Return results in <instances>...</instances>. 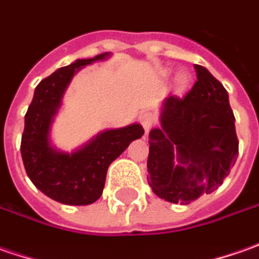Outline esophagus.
Wrapping results in <instances>:
<instances>
[{
    "instance_id": "1",
    "label": "esophagus",
    "mask_w": 259,
    "mask_h": 259,
    "mask_svg": "<svg viewBox=\"0 0 259 259\" xmlns=\"http://www.w3.org/2000/svg\"><path fill=\"white\" fill-rule=\"evenodd\" d=\"M139 120L142 123L143 129L149 130L155 123H156V116L152 112H142L139 114Z\"/></svg>"
}]
</instances>
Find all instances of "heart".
I'll return each mask as SVG.
<instances>
[{"label": "heart", "instance_id": "heart-1", "mask_svg": "<svg viewBox=\"0 0 259 259\" xmlns=\"http://www.w3.org/2000/svg\"><path fill=\"white\" fill-rule=\"evenodd\" d=\"M176 83H178V87L183 90V89H186L188 84H189V76H188V73H181V74H178V78H176Z\"/></svg>", "mask_w": 259, "mask_h": 259}]
</instances>
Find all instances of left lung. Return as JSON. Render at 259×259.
<instances>
[{"label": "left lung", "instance_id": "obj_1", "mask_svg": "<svg viewBox=\"0 0 259 259\" xmlns=\"http://www.w3.org/2000/svg\"><path fill=\"white\" fill-rule=\"evenodd\" d=\"M195 70V84L166 99L162 127L149 135L147 182L159 198L182 205L218 189L239 153L228 92L205 67Z\"/></svg>", "mask_w": 259, "mask_h": 259}]
</instances>
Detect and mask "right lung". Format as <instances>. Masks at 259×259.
Wrapping results in <instances>:
<instances>
[{"label": "right lung", "mask_w": 259, "mask_h": 259, "mask_svg": "<svg viewBox=\"0 0 259 259\" xmlns=\"http://www.w3.org/2000/svg\"><path fill=\"white\" fill-rule=\"evenodd\" d=\"M104 57L107 53L77 60L41 80L25 113L21 138L25 172L35 188L64 205H90L97 201L102 196L110 163L120 156L132 140L145 133L140 124L106 130L71 155L57 152L50 145V124L71 77L80 67Z\"/></svg>", "instance_id": "1"}]
</instances>
